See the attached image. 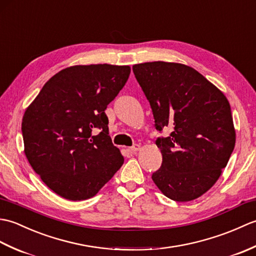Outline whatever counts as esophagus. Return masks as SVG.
<instances>
[{"label":"esophagus","instance_id":"34e87169","mask_svg":"<svg viewBox=\"0 0 256 256\" xmlns=\"http://www.w3.org/2000/svg\"><path fill=\"white\" fill-rule=\"evenodd\" d=\"M140 150V146L138 145V144H134L132 148H128V150H130V153H132V154H135L136 153L138 150Z\"/></svg>","mask_w":256,"mask_h":256}]
</instances>
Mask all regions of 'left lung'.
<instances>
[{
	"instance_id": "1",
	"label": "left lung",
	"mask_w": 256,
	"mask_h": 256,
	"mask_svg": "<svg viewBox=\"0 0 256 256\" xmlns=\"http://www.w3.org/2000/svg\"><path fill=\"white\" fill-rule=\"evenodd\" d=\"M133 72L150 102L157 131H172L156 140L162 162L152 179L172 200L197 199L218 180L234 150L229 101L186 64L144 62L134 64Z\"/></svg>"
}]
</instances>
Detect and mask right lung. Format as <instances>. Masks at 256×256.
<instances>
[{
    "label": "right lung",
    "mask_w": 256,
    "mask_h": 256,
    "mask_svg": "<svg viewBox=\"0 0 256 256\" xmlns=\"http://www.w3.org/2000/svg\"><path fill=\"white\" fill-rule=\"evenodd\" d=\"M131 68L72 66L56 74L27 108L22 121L25 155L54 192L80 201L110 180L124 158L108 136L106 108Z\"/></svg>",
    "instance_id": "obj_1"
}]
</instances>
